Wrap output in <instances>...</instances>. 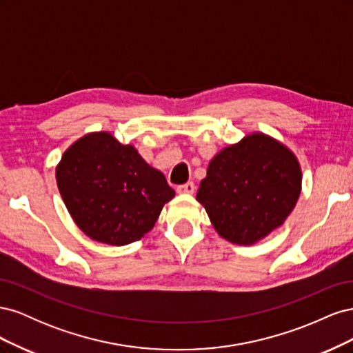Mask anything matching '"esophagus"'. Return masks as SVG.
Masks as SVG:
<instances>
[{
    "label": "esophagus",
    "mask_w": 353,
    "mask_h": 353,
    "mask_svg": "<svg viewBox=\"0 0 353 353\" xmlns=\"http://www.w3.org/2000/svg\"><path fill=\"white\" fill-rule=\"evenodd\" d=\"M196 191V185L193 183H187L183 185L176 187V193L178 194H193Z\"/></svg>",
    "instance_id": "34e87169"
}]
</instances>
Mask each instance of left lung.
Instances as JSON below:
<instances>
[{"mask_svg":"<svg viewBox=\"0 0 353 353\" xmlns=\"http://www.w3.org/2000/svg\"><path fill=\"white\" fill-rule=\"evenodd\" d=\"M301 190L294 153L270 135L252 132L210 160L196 199L222 239L252 245L283 225Z\"/></svg>","mask_w":353,"mask_h":353,"instance_id":"8db88e82","label":"left lung"}]
</instances>
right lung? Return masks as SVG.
Here are the masks:
<instances>
[{
    "label": "right lung",
    "mask_w": 353,
    "mask_h": 353,
    "mask_svg": "<svg viewBox=\"0 0 353 353\" xmlns=\"http://www.w3.org/2000/svg\"><path fill=\"white\" fill-rule=\"evenodd\" d=\"M63 201L74 223L95 241L125 245L144 237L175 191L131 144L90 132L63 153L56 168Z\"/></svg>",
    "instance_id": "obj_1"
}]
</instances>
